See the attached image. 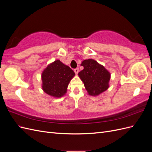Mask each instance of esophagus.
Segmentation results:
<instances>
[{"label": "esophagus", "instance_id": "34e87169", "mask_svg": "<svg viewBox=\"0 0 152 152\" xmlns=\"http://www.w3.org/2000/svg\"><path fill=\"white\" fill-rule=\"evenodd\" d=\"M74 72H75V73H76V74H78V73H79V68H77L74 69Z\"/></svg>", "mask_w": 152, "mask_h": 152}]
</instances>
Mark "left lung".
<instances>
[{"mask_svg": "<svg viewBox=\"0 0 152 152\" xmlns=\"http://www.w3.org/2000/svg\"><path fill=\"white\" fill-rule=\"evenodd\" d=\"M81 66L84 69L78 75L89 95L98 96L109 88L111 74L104 66L93 59L84 60Z\"/></svg>", "mask_w": 152, "mask_h": 152, "instance_id": "left-lung-1", "label": "left lung"}]
</instances>
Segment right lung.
Masks as SVG:
<instances>
[{
  "instance_id": "add662e5",
  "label": "right lung",
  "mask_w": 152,
  "mask_h": 152,
  "mask_svg": "<svg viewBox=\"0 0 152 152\" xmlns=\"http://www.w3.org/2000/svg\"><path fill=\"white\" fill-rule=\"evenodd\" d=\"M75 73L60 60L50 63L42 73V88L54 98H61L66 93L69 83Z\"/></svg>"
}]
</instances>
